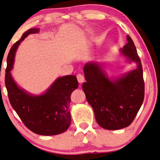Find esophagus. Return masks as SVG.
I'll return each mask as SVG.
<instances>
[{
  "label": "esophagus",
  "instance_id": "esophagus-1",
  "mask_svg": "<svg viewBox=\"0 0 160 160\" xmlns=\"http://www.w3.org/2000/svg\"><path fill=\"white\" fill-rule=\"evenodd\" d=\"M77 80H78V83H83V82H84V79H85L84 76L82 75V74H78L77 75Z\"/></svg>",
  "mask_w": 160,
  "mask_h": 160
}]
</instances>
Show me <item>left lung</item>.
Masks as SVG:
<instances>
[{
  "label": "left lung",
  "instance_id": "left-lung-1",
  "mask_svg": "<svg viewBox=\"0 0 160 160\" xmlns=\"http://www.w3.org/2000/svg\"><path fill=\"white\" fill-rule=\"evenodd\" d=\"M128 43L121 53L138 63L137 69L115 81H111L97 63L86 64V82L82 85L86 99L93 109L98 124L106 130H119L132 123L143 103L145 83L142 64L132 40L127 35Z\"/></svg>",
  "mask_w": 160,
  "mask_h": 160
}]
</instances>
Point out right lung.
<instances>
[{"instance_id":"obj_1","label":"right lung","mask_w":160,"mask_h":160,"mask_svg":"<svg viewBox=\"0 0 160 160\" xmlns=\"http://www.w3.org/2000/svg\"><path fill=\"white\" fill-rule=\"evenodd\" d=\"M38 32L37 28L27 30L10 48L5 83L12 108L29 130L41 135H58L66 131L70 125V96L78 84L76 76L58 78L42 95L32 96L18 87L10 75L18 45L29 34Z\"/></svg>"}]
</instances>
